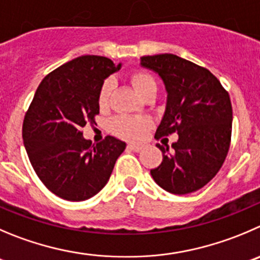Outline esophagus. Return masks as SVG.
Listing matches in <instances>:
<instances>
[{
  "mask_svg": "<svg viewBox=\"0 0 260 260\" xmlns=\"http://www.w3.org/2000/svg\"><path fill=\"white\" fill-rule=\"evenodd\" d=\"M127 149L133 150V152H140L143 149V147L138 144H127Z\"/></svg>",
  "mask_w": 260,
  "mask_h": 260,
  "instance_id": "esophagus-1",
  "label": "esophagus"
}]
</instances>
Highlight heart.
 I'll use <instances>...</instances> for the list:
<instances>
[{
    "label": "heart",
    "instance_id": "heart-1",
    "mask_svg": "<svg viewBox=\"0 0 260 260\" xmlns=\"http://www.w3.org/2000/svg\"><path fill=\"white\" fill-rule=\"evenodd\" d=\"M130 80H132L135 90L138 91V94L142 98H144L149 93H157L155 79L153 78L152 74L147 73V71H134L130 76ZM113 88H115L113 79H106L105 83L101 86L100 95H98V103H100L101 108H106L108 106ZM150 126H152V122L149 118L143 117V116H118V117L113 118L111 122V130L113 134L122 139L139 140Z\"/></svg>",
    "mask_w": 260,
    "mask_h": 260
}]
</instances>
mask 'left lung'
<instances>
[{"label": "left lung", "instance_id": "8db88e82", "mask_svg": "<svg viewBox=\"0 0 260 260\" xmlns=\"http://www.w3.org/2000/svg\"><path fill=\"white\" fill-rule=\"evenodd\" d=\"M140 65L157 73L167 91L155 138L179 135L171 150L167 144H157L163 159L150 175L172 194L197 191L216 176L229 153L232 130L229 93L211 71L176 54L144 56Z\"/></svg>", "mask_w": 260, "mask_h": 260}]
</instances>
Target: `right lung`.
Segmentation results:
<instances>
[{
    "instance_id": "obj_1",
    "label": "right lung",
    "mask_w": 260,
    "mask_h": 260,
    "mask_svg": "<svg viewBox=\"0 0 260 260\" xmlns=\"http://www.w3.org/2000/svg\"><path fill=\"white\" fill-rule=\"evenodd\" d=\"M120 68L93 54L69 61L42 80L25 113L23 140L29 160L47 189L62 199L94 197L125 150V143L115 137L94 145L81 133L100 113L103 81Z\"/></svg>"
}]
</instances>
